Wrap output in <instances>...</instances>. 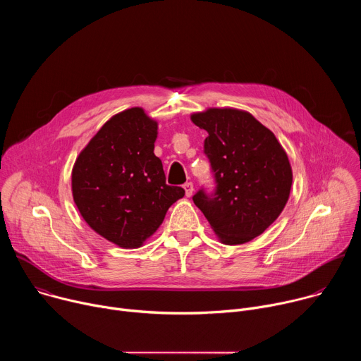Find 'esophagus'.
I'll return each mask as SVG.
<instances>
[{
  "label": "esophagus",
  "instance_id": "esophagus-1",
  "mask_svg": "<svg viewBox=\"0 0 361 361\" xmlns=\"http://www.w3.org/2000/svg\"><path fill=\"white\" fill-rule=\"evenodd\" d=\"M183 187H184V190H185V195H187V197H191L192 192H194V185H192V183H185Z\"/></svg>",
  "mask_w": 361,
  "mask_h": 361
}]
</instances>
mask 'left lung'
<instances>
[{
  "instance_id": "obj_1",
  "label": "left lung",
  "mask_w": 361,
  "mask_h": 361,
  "mask_svg": "<svg viewBox=\"0 0 361 361\" xmlns=\"http://www.w3.org/2000/svg\"><path fill=\"white\" fill-rule=\"evenodd\" d=\"M191 121L209 133L204 154L216 184L212 192L198 190L192 201L224 244L248 243L286 207L293 183L287 154L247 111L209 109L192 114Z\"/></svg>"
}]
</instances>
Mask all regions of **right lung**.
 Masks as SVG:
<instances>
[{
	"label": "right lung",
	"instance_id": "add662e5",
	"mask_svg": "<svg viewBox=\"0 0 361 361\" xmlns=\"http://www.w3.org/2000/svg\"><path fill=\"white\" fill-rule=\"evenodd\" d=\"M157 121L142 109L116 114L91 138L73 169V197L82 219L123 248H137L156 233L184 190L166 184L154 154Z\"/></svg>",
	"mask_w": 361,
	"mask_h": 361
}]
</instances>
